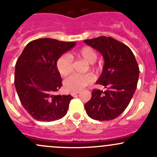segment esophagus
I'll use <instances>...</instances> for the list:
<instances>
[{"label":"esophagus","mask_w":157,"mask_h":157,"mask_svg":"<svg viewBox=\"0 0 157 157\" xmlns=\"http://www.w3.org/2000/svg\"><path fill=\"white\" fill-rule=\"evenodd\" d=\"M79 92H80L79 91H77V92H71V95L72 96H74V95H77V94H78Z\"/></svg>","instance_id":"34e87169"}]
</instances>
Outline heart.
Instances as JSON below:
<instances>
[{"instance_id":"heart-1","label":"heart","mask_w":157,"mask_h":157,"mask_svg":"<svg viewBox=\"0 0 157 157\" xmlns=\"http://www.w3.org/2000/svg\"><path fill=\"white\" fill-rule=\"evenodd\" d=\"M76 57L83 59L88 63L92 64L96 61L97 53L92 47H83L74 53ZM56 67L59 74L63 77L69 75L73 71V59L67 54L62 55L56 62ZM92 70H96V67L92 66ZM94 81V77L92 74H87L83 75L74 74L70 76L64 82L65 88L67 91H80L84 87L90 85Z\"/></svg>"}]
</instances>
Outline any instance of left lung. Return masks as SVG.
<instances>
[{"mask_svg":"<svg viewBox=\"0 0 157 157\" xmlns=\"http://www.w3.org/2000/svg\"><path fill=\"white\" fill-rule=\"evenodd\" d=\"M84 42L103 56V71L96 83L106 89L92 90L91 99L84 105L86 111L93 120H113L124 111L134 95L139 76L138 62L129 47L110 37Z\"/></svg>","mask_w":157,"mask_h":157,"instance_id":"1","label":"left lung"}]
</instances>
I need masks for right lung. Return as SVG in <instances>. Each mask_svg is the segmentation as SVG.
I'll return each mask as SVG.
<instances>
[{
    "instance_id": "obj_1",
    "label": "right lung",
    "mask_w": 157,
    "mask_h": 157,
    "mask_svg": "<svg viewBox=\"0 0 157 157\" xmlns=\"http://www.w3.org/2000/svg\"><path fill=\"white\" fill-rule=\"evenodd\" d=\"M76 45L55 39L31 41L16 63L14 83L21 104L39 121H53L65 116L73 97L56 95L62 86L56 62Z\"/></svg>"
}]
</instances>
